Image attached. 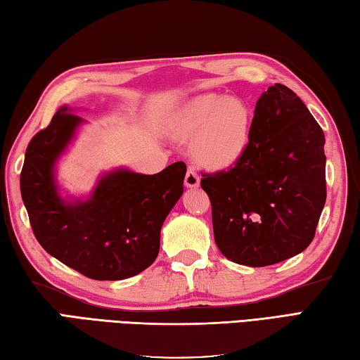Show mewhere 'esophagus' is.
Returning a JSON list of instances; mask_svg holds the SVG:
<instances>
[{
	"label": "esophagus",
	"instance_id": "obj_1",
	"mask_svg": "<svg viewBox=\"0 0 360 360\" xmlns=\"http://www.w3.org/2000/svg\"><path fill=\"white\" fill-rule=\"evenodd\" d=\"M200 183V177L199 174L195 172L194 167H188L186 175H185V186L188 188H198Z\"/></svg>",
	"mask_w": 360,
	"mask_h": 360
}]
</instances>
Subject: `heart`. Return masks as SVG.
<instances>
[{"mask_svg": "<svg viewBox=\"0 0 360 360\" xmlns=\"http://www.w3.org/2000/svg\"><path fill=\"white\" fill-rule=\"evenodd\" d=\"M175 138L194 141L195 160L213 171L229 169L246 153L252 136V116L240 100L214 94L185 106L172 128Z\"/></svg>", "mask_w": 360, "mask_h": 360, "instance_id": "1", "label": "heart"}]
</instances>
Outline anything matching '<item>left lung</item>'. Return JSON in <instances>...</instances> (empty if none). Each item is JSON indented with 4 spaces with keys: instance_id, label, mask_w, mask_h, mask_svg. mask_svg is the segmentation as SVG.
Masks as SVG:
<instances>
[{
    "instance_id": "8db88e82",
    "label": "left lung",
    "mask_w": 360,
    "mask_h": 360,
    "mask_svg": "<svg viewBox=\"0 0 360 360\" xmlns=\"http://www.w3.org/2000/svg\"><path fill=\"white\" fill-rule=\"evenodd\" d=\"M200 186L229 260L257 268L297 255L326 202L321 127L293 91L269 86L257 100L246 153L227 171L202 174Z\"/></svg>"
}]
</instances>
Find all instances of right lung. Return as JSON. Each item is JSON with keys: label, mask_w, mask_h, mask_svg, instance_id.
Instances as JSON below:
<instances>
[{"label": "right lung", "mask_w": 360, "mask_h": 360, "mask_svg": "<svg viewBox=\"0 0 360 360\" xmlns=\"http://www.w3.org/2000/svg\"><path fill=\"white\" fill-rule=\"evenodd\" d=\"M83 119L63 106L25 153L20 191L32 232L46 252L89 279L120 281L150 266L166 216L183 194L186 165L153 175L116 169L87 200L60 199L54 165Z\"/></svg>", "instance_id": "1"}]
</instances>
